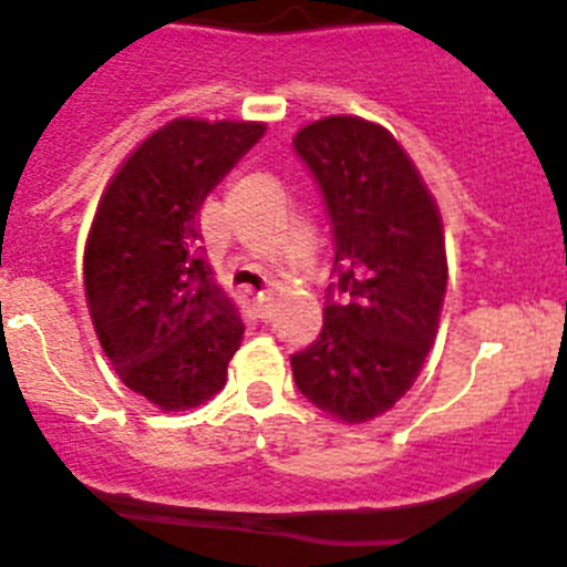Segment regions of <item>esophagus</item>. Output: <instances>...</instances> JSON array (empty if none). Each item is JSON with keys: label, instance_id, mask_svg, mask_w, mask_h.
Listing matches in <instances>:
<instances>
[{"label": "esophagus", "instance_id": "esophagus-1", "mask_svg": "<svg viewBox=\"0 0 567 567\" xmlns=\"http://www.w3.org/2000/svg\"><path fill=\"white\" fill-rule=\"evenodd\" d=\"M254 313H257V319H262V321L271 319V313H274L271 296H257V299H254Z\"/></svg>", "mask_w": 567, "mask_h": 567}]
</instances>
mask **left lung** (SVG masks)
I'll return each instance as SVG.
<instances>
[{"instance_id":"1","label":"left lung","mask_w":567,"mask_h":567,"mask_svg":"<svg viewBox=\"0 0 567 567\" xmlns=\"http://www.w3.org/2000/svg\"><path fill=\"white\" fill-rule=\"evenodd\" d=\"M293 147L330 212L338 285L321 336L290 367L316 409L361 425L394 409L433 347L447 290L442 215L383 125L324 116L299 128Z\"/></svg>"}]
</instances>
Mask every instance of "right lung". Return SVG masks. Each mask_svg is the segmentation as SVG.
I'll return each mask as SVG.
<instances>
[{"label":"right lung","mask_w":567,"mask_h":567,"mask_svg":"<svg viewBox=\"0 0 567 567\" xmlns=\"http://www.w3.org/2000/svg\"><path fill=\"white\" fill-rule=\"evenodd\" d=\"M266 123L178 116L134 147L105 187L83 254L89 316L131 391L162 411L226 385L243 321L212 279L198 212Z\"/></svg>","instance_id":"1"}]
</instances>
